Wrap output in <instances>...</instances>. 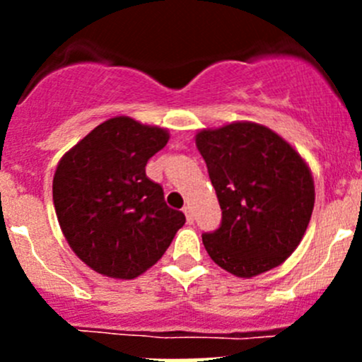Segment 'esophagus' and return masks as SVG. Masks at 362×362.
<instances>
[{
    "label": "esophagus",
    "instance_id": "1",
    "mask_svg": "<svg viewBox=\"0 0 362 362\" xmlns=\"http://www.w3.org/2000/svg\"><path fill=\"white\" fill-rule=\"evenodd\" d=\"M184 214H185V218H187L189 224H192V222H194V211H192L191 204H185V206H184Z\"/></svg>",
    "mask_w": 362,
    "mask_h": 362
}]
</instances>
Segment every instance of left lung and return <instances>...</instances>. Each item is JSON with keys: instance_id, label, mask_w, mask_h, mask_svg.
<instances>
[{"instance_id": "8db88e82", "label": "left lung", "mask_w": 362, "mask_h": 362, "mask_svg": "<svg viewBox=\"0 0 362 362\" xmlns=\"http://www.w3.org/2000/svg\"><path fill=\"white\" fill-rule=\"evenodd\" d=\"M196 147L222 210L221 228L203 235L211 261L242 279L282 264L305 236L315 203L306 160L249 120L198 131Z\"/></svg>"}]
</instances>
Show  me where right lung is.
<instances>
[{"label": "right lung", "mask_w": 362, "mask_h": 362, "mask_svg": "<svg viewBox=\"0 0 362 362\" xmlns=\"http://www.w3.org/2000/svg\"><path fill=\"white\" fill-rule=\"evenodd\" d=\"M170 140L168 129L127 115L94 127L63 156L52 182L61 231L89 268L131 280L156 264L185 215L164 202L145 175L147 160Z\"/></svg>", "instance_id": "add662e5"}]
</instances>
